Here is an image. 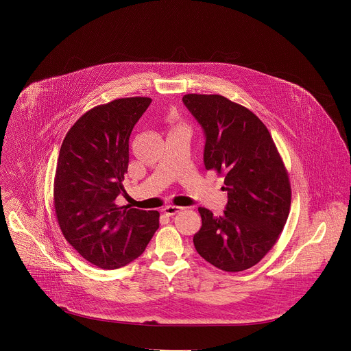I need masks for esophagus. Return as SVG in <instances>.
<instances>
[{
    "instance_id": "34e87169",
    "label": "esophagus",
    "mask_w": 351,
    "mask_h": 351,
    "mask_svg": "<svg viewBox=\"0 0 351 351\" xmlns=\"http://www.w3.org/2000/svg\"><path fill=\"white\" fill-rule=\"evenodd\" d=\"M162 210H163V213H165L166 216H174L176 213L181 212L182 208H181V206H176V205H167V206H165Z\"/></svg>"
}]
</instances>
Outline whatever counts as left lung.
<instances>
[{"mask_svg":"<svg viewBox=\"0 0 351 351\" xmlns=\"http://www.w3.org/2000/svg\"><path fill=\"white\" fill-rule=\"evenodd\" d=\"M185 106L205 135L204 165L224 174L223 216L199 208L193 243L224 271L256 265L277 242L291 209V184L265 124L247 108L219 95H185Z\"/></svg>","mask_w":351,"mask_h":351,"instance_id":"1","label":"left lung"}]
</instances>
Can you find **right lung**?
Segmentation results:
<instances>
[{
	"instance_id": "obj_1",
	"label": "right lung",
	"mask_w": 351,
	"mask_h": 351,
	"mask_svg": "<svg viewBox=\"0 0 351 351\" xmlns=\"http://www.w3.org/2000/svg\"><path fill=\"white\" fill-rule=\"evenodd\" d=\"M150 104L149 97H128L90 109L59 151L53 181L59 227L80 255L101 269H119L141 256L159 227L158 210L116 201L125 195L131 132Z\"/></svg>"
}]
</instances>
